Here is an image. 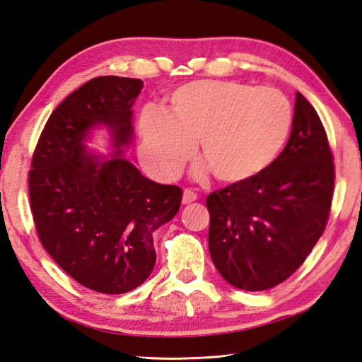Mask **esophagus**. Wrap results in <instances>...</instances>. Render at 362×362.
Here are the masks:
<instances>
[{
	"label": "esophagus",
	"instance_id": "1",
	"mask_svg": "<svg viewBox=\"0 0 362 362\" xmlns=\"http://www.w3.org/2000/svg\"><path fill=\"white\" fill-rule=\"evenodd\" d=\"M196 199H197V194L194 193L193 189H185V191H183V196H182V204L188 205L191 202H194Z\"/></svg>",
	"mask_w": 362,
	"mask_h": 362
}]
</instances>
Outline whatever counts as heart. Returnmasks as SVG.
Returning a JSON list of instances; mask_svg holds the SVG:
<instances>
[{
    "instance_id": "heart-1",
    "label": "heart",
    "mask_w": 362,
    "mask_h": 362,
    "mask_svg": "<svg viewBox=\"0 0 362 362\" xmlns=\"http://www.w3.org/2000/svg\"><path fill=\"white\" fill-rule=\"evenodd\" d=\"M169 103V112L148 105L138 118L143 160L160 179L179 174L201 138L202 156L221 182H249L281 156L294 119L281 91L235 81L189 82Z\"/></svg>"
}]
</instances>
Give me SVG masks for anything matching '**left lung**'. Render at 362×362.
Returning <instances> with one entry per match:
<instances>
[{"label":"left lung","mask_w":362,"mask_h":362,"mask_svg":"<svg viewBox=\"0 0 362 362\" xmlns=\"http://www.w3.org/2000/svg\"><path fill=\"white\" fill-rule=\"evenodd\" d=\"M334 166L317 112L296 93L286 148L261 175L209 194V249L227 283L244 291L280 284L303 264L327 226Z\"/></svg>","instance_id":"8db88e82"}]
</instances>
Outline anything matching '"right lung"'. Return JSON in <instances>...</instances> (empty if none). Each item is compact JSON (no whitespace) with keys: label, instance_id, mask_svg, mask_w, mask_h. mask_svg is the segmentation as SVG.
I'll use <instances>...</instances> for the list:
<instances>
[{"label":"right lung","instance_id":"1","mask_svg":"<svg viewBox=\"0 0 362 362\" xmlns=\"http://www.w3.org/2000/svg\"><path fill=\"white\" fill-rule=\"evenodd\" d=\"M143 81L101 76L51 113L33 157L29 196L37 235L51 258L82 286L124 294L156 266L152 233L180 209L182 189L146 177L124 157L132 105ZM110 132V158L86 143Z\"/></svg>","mask_w":362,"mask_h":362}]
</instances>
